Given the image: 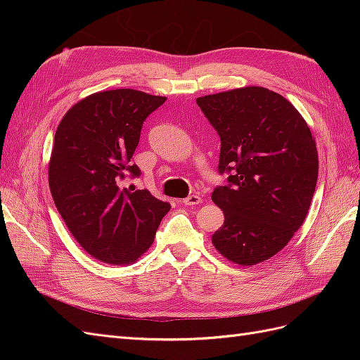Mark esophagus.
<instances>
[{"label": "esophagus", "instance_id": "34e87169", "mask_svg": "<svg viewBox=\"0 0 360 360\" xmlns=\"http://www.w3.org/2000/svg\"><path fill=\"white\" fill-rule=\"evenodd\" d=\"M183 202H184V205H188V207H191V205H198V204L202 202V198L200 197V195L193 193V195H189L188 198H184Z\"/></svg>", "mask_w": 360, "mask_h": 360}]
</instances>
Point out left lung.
<instances>
[{"instance_id": "left-lung-1", "label": "left lung", "mask_w": 360, "mask_h": 360, "mask_svg": "<svg viewBox=\"0 0 360 360\" xmlns=\"http://www.w3.org/2000/svg\"><path fill=\"white\" fill-rule=\"evenodd\" d=\"M221 138L219 172L228 184L212 200L224 225L212 236L217 252L240 266L278 254L302 226L319 177L315 139L285 97L243 86L197 99Z\"/></svg>"}]
</instances>
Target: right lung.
Returning <instances> with one entry per match:
<instances>
[{
	"label": "right lung",
	"mask_w": 360,
	"mask_h": 360,
	"mask_svg": "<svg viewBox=\"0 0 360 360\" xmlns=\"http://www.w3.org/2000/svg\"><path fill=\"white\" fill-rule=\"evenodd\" d=\"M165 101L132 89L94 93L57 127L48 174L53 202L76 242L103 263H135L171 209L147 189L122 183L139 177L130 159L146 118Z\"/></svg>",
	"instance_id": "add662e5"
}]
</instances>
